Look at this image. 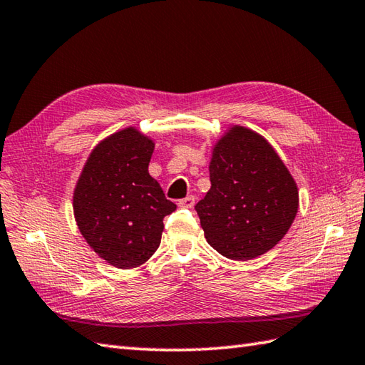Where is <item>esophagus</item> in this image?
Returning a JSON list of instances; mask_svg holds the SVG:
<instances>
[{
	"instance_id": "1",
	"label": "esophagus",
	"mask_w": 365,
	"mask_h": 365,
	"mask_svg": "<svg viewBox=\"0 0 365 365\" xmlns=\"http://www.w3.org/2000/svg\"><path fill=\"white\" fill-rule=\"evenodd\" d=\"M178 205L183 208H192L195 207V196H187L185 199L178 200Z\"/></svg>"
}]
</instances>
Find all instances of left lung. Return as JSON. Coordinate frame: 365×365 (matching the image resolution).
<instances>
[{
  "label": "left lung",
  "mask_w": 365,
  "mask_h": 365,
  "mask_svg": "<svg viewBox=\"0 0 365 365\" xmlns=\"http://www.w3.org/2000/svg\"><path fill=\"white\" fill-rule=\"evenodd\" d=\"M212 187L196 204L207 243L230 260L268 252L289 232L298 213L294 178L265 138L232 125L216 141Z\"/></svg>",
  "instance_id": "left-lung-1"
}]
</instances>
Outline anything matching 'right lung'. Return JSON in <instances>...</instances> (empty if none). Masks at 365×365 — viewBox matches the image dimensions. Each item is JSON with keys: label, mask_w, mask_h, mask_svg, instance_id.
<instances>
[{"label": "right lung", "mask_w": 365, "mask_h": 365, "mask_svg": "<svg viewBox=\"0 0 365 365\" xmlns=\"http://www.w3.org/2000/svg\"><path fill=\"white\" fill-rule=\"evenodd\" d=\"M153 139L135 127L100 141L73 191V215L83 238L115 268L143 265L158 250L163 218L175 210L149 174Z\"/></svg>", "instance_id": "right-lung-1"}]
</instances>
